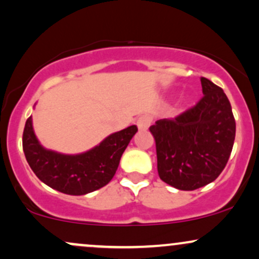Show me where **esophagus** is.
I'll return each instance as SVG.
<instances>
[{
	"label": "esophagus",
	"instance_id": "1",
	"mask_svg": "<svg viewBox=\"0 0 259 259\" xmlns=\"http://www.w3.org/2000/svg\"><path fill=\"white\" fill-rule=\"evenodd\" d=\"M151 123H152V118L147 116V114L139 117L138 120H136V125H138L140 130H147L149 125H151Z\"/></svg>",
	"mask_w": 259,
	"mask_h": 259
}]
</instances>
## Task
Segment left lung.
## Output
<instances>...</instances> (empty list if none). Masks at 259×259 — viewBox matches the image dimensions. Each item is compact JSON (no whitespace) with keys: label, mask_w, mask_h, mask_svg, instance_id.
Returning a JSON list of instances; mask_svg holds the SVG:
<instances>
[{"label":"left lung","mask_w":259,"mask_h":259,"mask_svg":"<svg viewBox=\"0 0 259 259\" xmlns=\"http://www.w3.org/2000/svg\"><path fill=\"white\" fill-rule=\"evenodd\" d=\"M204 96L175 118L149 127L155 140L158 174L181 191L211 183L226 167L235 140V119L222 88L201 77Z\"/></svg>","instance_id":"8db88e82"}]
</instances>
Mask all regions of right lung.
Listing matches in <instances>:
<instances>
[{
	"label": "right lung",
	"instance_id": "1",
	"mask_svg": "<svg viewBox=\"0 0 259 259\" xmlns=\"http://www.w3.org/2000/svg\"><path fill=\"white\" fill-rule=\"evenodd\" d=\"M136 132L138 126L132 125L107 136L88 152L68 155L42 147L29 117L23 133V149L30 167L43 183L65 194L84 195L110 182Z\"/></svg>",
	"mask_w": 259,
	"mask_h": 259
}]
</instances>
